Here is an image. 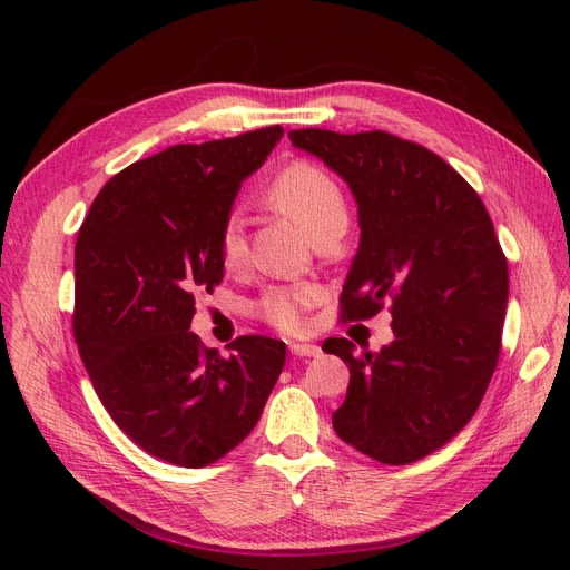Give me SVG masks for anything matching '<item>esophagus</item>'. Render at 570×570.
I'll list each match as a JSON object with an SVG mask.
<instances>
[{
  "label": "esophagus",
  "mask_w": 570,
  "mask_h": 570,
  "mask_svg": "<svg viewBox=\"0 0 570 570\" xmlns=\"http://www.w3.org/2000/svg\"><path fill=\"white\" fill-rule=\"evenodd\" d=\"M289 352L295 356H318L321 347H316V344H304V342H292L289 344Z\"/></svg>",
  "instance_id": "1"
}]
</instances>
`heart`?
I'll use <instances>...</instances> for the list:
<instances>
[{"label": "heart", "instance_id": "heart-1", "mask_svg": "<svg viewBox=\"0 0 570 570\" xmlns=\"http://www.w3.org/2000/svg\"><path fill=\"white\" fill-rule=\"evenodd\" d=\"M271 199L295 218L314 237L327 226L344 223L347 226V202L340 185L323 168L295 161L283 168L268 187ZM247 218L243 212H233L220 233V258L226 268H239L247 262ZM318 302L314 285L273 287L258 302V316L283 333H299L306 325V308Z\"/></svg>", "mask_w": 570, "mask_h": 570}]
</instances>
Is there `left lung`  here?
<instances>
[{
    "instance_id": "obj_1",
    "label": "left lung",
    "mask_w": 570,
    "mask_h": 570,
    "mask_svg": "<svg viewBox=\"0 0 570 570\" xmlns=\"http://www.w3.org/2000/svg\"><path fill=\"white\" fill-rule=\"evenodd\" d=\"M289 140L335 170L356 202L361 239L342 318L392 304L394 340L381 352L323 342L350 366L335 433L381 463L419 461L473 419L502 350L509 266L490 214L435 151L390 132L306 128Z\"/></svg>"
}]
</instances>
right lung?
Segmentation results:
<instances>
[{
	"instance_id": "1",
	"label": "right lung",
	"mask_w": 570,
	"mask_h": 570,
	"mask_svg": "<svg viewBox=\"0 0 570 570\" xmlns=\"http://www.w3.org/2000/svg\"><path fill=\"white\" fill-rule=\"evenodd\" d=\"M281 126L176 145L114 176L76 243L73 333L114 423L151 456L202 469L262 419L285 342L245 335L230 356L189 331L195 297L223 281L220 233Z\"/></svg>"
}]
</instances>
